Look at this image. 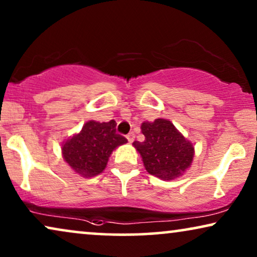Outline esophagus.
<instances>
[{
    "label": "esophagus",
    "mask_w": 257,
    "mask_h": 257,
    "mask_svg": "<svg viewBox=\"0 0 257 257\" xmlns=\"http://www.w3.org/2000/svg\"><path fill=\"white\" fill-rule=\"evenodd\" d=\"M135 133H128V135L127 136H126V138H127V140H128V143L130 144H132L133 143V140H135Z\"/></svg>",
    "instance_id": "34e87169"
}]
</instances>
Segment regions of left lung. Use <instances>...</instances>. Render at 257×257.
<instances>
[{
  "instance_id": "left-lung-1",
  "label": "left lung",
  "mask_w": 257,
  "mask_h": 257,
  "mask_svg": "<svg viewBox=\"0 0 257 257\" xmlns=\"http://www.w3.org/2000/svg\"><path fill=\"white\" fill-rule=\"evenodd\" d=\"M145 140L133 146L142 157L145 170L161 180H174L184 175L194 159V145L168 119L144 121Z\"/></svg>"
}]
</instances>
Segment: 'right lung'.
I'll list each match as a JSON object with an SVG mask.
<instances>
[{"instance_id": "1", "label": "right lung", "mask_w": 257, "mask_h": 257, "mask_svg": "<svg viewBox=\"0 0 257 257\" xmlns=\"http://www.w3.org/2000/svg\"><path fill=\"white\" fill-rule=\"evenodd\" d=\"M115 125L114 120H89L78 133L63 142V159L75 173L91 178L105 170L112 152L127 143V139L115 132Z\"/></svg>"}]
</instances>
